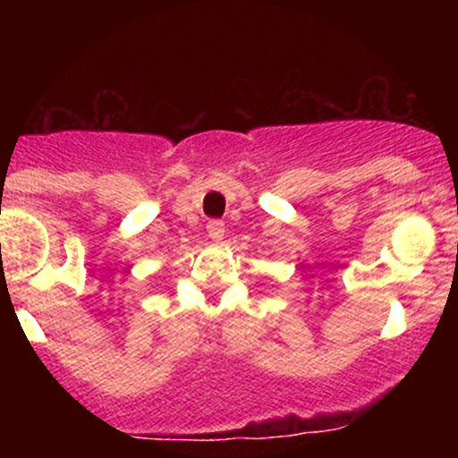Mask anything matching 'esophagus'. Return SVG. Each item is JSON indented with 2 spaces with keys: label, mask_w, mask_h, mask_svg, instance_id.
I'll return each instance as SVG.
<instances>
[{
  "label": "esophagus",
  "mask_w": 458,
  "mask_h": 458,
  "mask_svg": "<svg viewBox=\"0 0 458 458\" xmlns=\"http://www.w3.org/2000/svg\"><path fill=\"white\" fill-rule=\"evenodd\" d=\"M208 237L212 239V242H216L219 243L221 239H224V234H225V225H224V221H208Z\"/></svg>",
  "instance_id": "34e87169"
}]
</instances>
